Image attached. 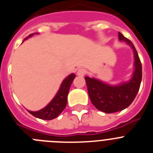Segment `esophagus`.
Listing matches in <instances>:
<instances>
[{
    "mask_svg": "<svg viewBox=\"0 0 153 153\" xmlns=\"http://www.w3.org/2000/svg\"><path fill=\"white\" fill-rule=\"evenodd\" d=\"M86 73H87V70H86V69H84V68H79V70H77V72H76V74H77V75L79 76H84L85 74H86Z\"/></svg>",
    "mask_w": 153,
    "mask_h": 153,
    "instance_id": "esophagus-1",
    "label": "esophagus"
}]
</instances>
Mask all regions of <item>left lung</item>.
Segmentation results:
<instances>
[{
  "label": "left lung",
  "mask_w": 153,
  "mask_h": 153,
  "mask_svg": "<svg viewBox=\"0 0 153 153\" xmlns=\"http://www.w3.org/2000/svg\"><path fill=\"white\" fill-rule=\"evenodd\" d=\"M119 39L126 42L134 52L135 71L130 81L112 86L94 78L85 77L91 102L97 109L106 113H116L128 107L137 95L142 80V63L134 45L120 32Z\"/></svg>",
  "instance_id": "8db88e82"
}]
</instances>
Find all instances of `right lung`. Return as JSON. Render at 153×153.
<instances>
[{"label": "right lung", "instance_id": "obj_1", "mask_svg": "<svg viewBox=\"0 0 153 153\" xmlns=\"http://www.w3.org/2000/svg\"><path fill=\"white\" fill-rule=\"evenodd\" d=\"M33 34L34 33L30 34L27 37L25 38V40L27 39L28 37L32 36ZM75 77V74H70V76H68L63 81L61 86H60L58 93H56V95L55 96L54 98L53 99V100L45 108L36 112H32L29 111V110H28V112L31 115H33V117L41 119V120H51L57 117L63 112V110L65 109L66 106H67V95H68L71 83H72L73 80H74Z\"/></svg>", "mask_w": 153, "mask_h": 153}]
</instances>
